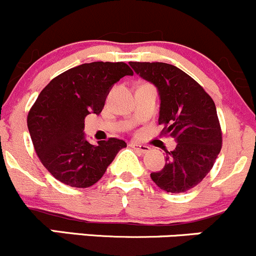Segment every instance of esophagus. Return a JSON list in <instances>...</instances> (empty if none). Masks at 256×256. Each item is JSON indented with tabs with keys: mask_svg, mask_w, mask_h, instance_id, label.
Masks as SVG:
<instances>
[{
	"mask_svg": "<svg viewBox=\"0 0 256 256\" xmlns=\"http://www.w3.org/2000/svg\"><path fill=\"white\" fill-rule=\"evenodd\" d=\"M130 146L132 147L134 150H138L140 153H147V152H150V150L148 146H144V144H136V142H131V144H130Z\"/></svg>",
	"mask_w": 256,
	"mask_h": 256,
	"instance_id": "esophagus-1",
	"label": "esophagus"
}]
</instances>
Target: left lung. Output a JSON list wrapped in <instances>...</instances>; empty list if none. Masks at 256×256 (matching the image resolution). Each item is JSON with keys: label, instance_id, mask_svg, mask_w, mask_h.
Returning a JSON list of instances; mask_svg holds the SVG:
<instances>
[{"label": "left lung", "instance_id": "obj_1", "mask_svg": "<svg viewBox=\"0 0 256 256\" xmlns=\"http://www.w3.org/2000/svg\"><path fill=\"white\" fill-rule=\"evenodd\" d=\"M130 64L137 74L158 88L160 135L174 137L178 142L176 150H166L164 168L150 178L166 192H188L202 182L222 148L214 102L195 80L173 64Z\"/></svg>", "mask_w": 256, "mask_h": 256}]
</instances>
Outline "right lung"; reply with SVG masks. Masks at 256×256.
<instances>
[{
    "label": "right lung",
    "mask_w": 256,
    "mask_h": 256,
    "mask_svg": "<svg viewBox=\"0 0 256 256\" xmlns=\"http://www.w3.org/2000/svg\"><path fill=\"white\" fill-rule=\"evenodd\" d=\"M125 62L83 64L50 80L26 118L34 150L42 166L58 182L72 188H90L106 173L126 142L118 138H84V118L99 114L110 88L124 76H132Z\"/></svg>",
    "instance_id": "add662e5"
}]
</instances>
